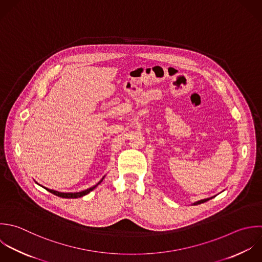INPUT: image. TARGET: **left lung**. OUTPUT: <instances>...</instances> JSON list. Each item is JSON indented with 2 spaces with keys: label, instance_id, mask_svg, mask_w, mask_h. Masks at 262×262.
Returning <instances> with one entry per match:
<instances>
[{
  "label": "left lung",
  "instance_id": "left-lung-1",
  "mask_svg": "<svg viewBox=\"0 0 262 262\" xmlns=\"http://www.w3.org/2000/svg\"><path fill=\"white\" fill-rule=\"evenodd\" d=\"M211 198H208V199H203V200H200V201H198V202H196V203H194V205H198V204H201V203H204V202H206V201H208V200H210Z\"/></svg>",
  "mask_w": 262,
  "mask_h": 262
}]
</instances>
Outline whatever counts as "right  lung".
<instances>
[{"mask_svg":"<svg viewBox=\"0 0 262 262\" xmlns=\"http://www.w3.org/2000/svg\"><path fill=\"white\" fill-rule=\"evenodd\" d=\"M104 179V178H103ZM103 179L97 184V185H95L94 187H92V188H90V189H86V190H84V191H81V192H77V193H60V192H57V191H53V190H49V189H47V188H45L47 191H49V192H51L52 194H54V195H56V196H58V197H62V198H79V197H82V196H84V195H86V194H89L91 191H93L98 185H100L101 184V182L103 181Z\"/></svg>","mask_w":262,"mask_h":262,"instance_id":"add662e5","label":"right lung"}]
</instances>
